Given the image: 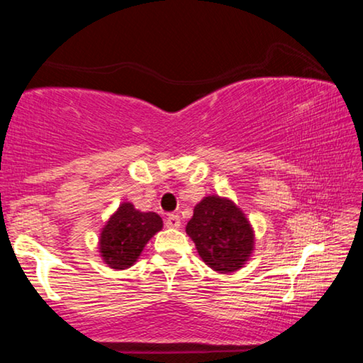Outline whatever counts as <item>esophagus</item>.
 <instances>
[{"label": "esophagus", "mask_w": 363, "mask_h": 363, "mask_svg": "<svg viewBox=\"0 0 363 363\" xmlns=\"http://www.w3.org/2000/svg\"><path fill=\"white\" fill-rule=\"evenodd\" d=\"M164 225H167L168 229H179V227H181V218L177 216V214H168L167 220H164Z\"/></svg>", "instance_id": "esophagus-1"}]
</instances>
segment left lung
I'll list each match as a JSON object with an SVG mask.
<instances>
[{
	"label": "left lung",
	"instance_id": "8db88e82",
	"mask_svg": "<svg viewBox=\"0 0 363 363\" xmlns=\"http://www.w3.org/2000/svg\"><path fill=\"white\" fill-rule=\"evenodd\" d=\"M186 232L203 262L219 274L242 269L255 248V232L245 213L219 195L196 203Z\"/></svg>",
	"mask_w": 363,
	"mask_h": 363
}]
</instances>
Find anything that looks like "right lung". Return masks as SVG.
I'll return each mask as SVG.
<instances>
[{"instance_id": "add662e5", "label": "right lung", "mask_w": 363, "mask_h": 363, "mask_svg": "<svg viewBox=\"0 0 363 363\" xmlns=\"http://www.w3.org/2000/svg\"><path fill=\"white\" fill-rule=\"evenodd\" d=\"M163 220L157 213H143L130 201L118 206L99 237V253L110 269L131 267L143 253L147 242L162 230Z\"/></svg>"}]
</instances>
